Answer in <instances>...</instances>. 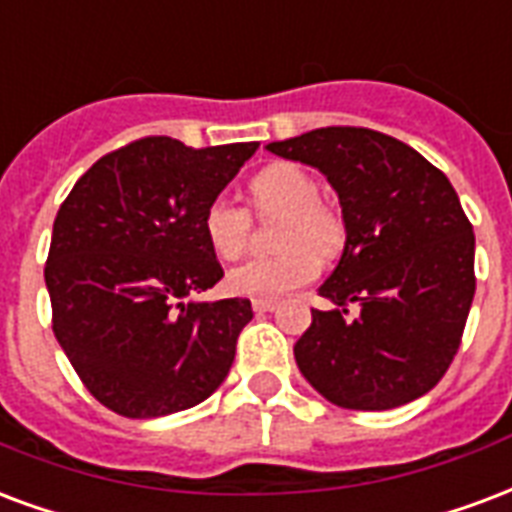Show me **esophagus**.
<instances>
[{
  "instance_id": "obj_1",
  "label": "esophagus",
  "mask_w": 512,
  "mask_h": 512,
  "mask_svg": "<svg viewBox=\"0 0 512 512\" xmlns=\"http://www.w3.org/2000/svg\"><path fill=\"white\" fill-rule=\"evenodd\" d=\"M278 307V299H253V310L256 313H270Z\"/></svg>"
}]
</instances>
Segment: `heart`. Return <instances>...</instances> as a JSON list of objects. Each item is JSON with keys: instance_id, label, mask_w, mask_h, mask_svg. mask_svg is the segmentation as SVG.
<instances>
[{"instance_id": "1", "label": "heart", "mask_w": 512, "mask_h": 512, "mask_svg": "<svg viewBox=\"0 0 512 512\" xmlns=\"http://www.w3.org/2000/svg\"><path fill=\"white\" fill-rule=\"evenodd\" d=\"M253 213L278 218L275 245L280 253L261 256L234 267L226 288L240 297L275 299L315 280L321 261L334 259L345 245V218L334 205L318 197V183L297 164L278 161L253 175L248 186ZM202 229L218 259H240L251 242L253 218L248 207L229 197H215L202 213Z\"/></svg>"}]
</instances>
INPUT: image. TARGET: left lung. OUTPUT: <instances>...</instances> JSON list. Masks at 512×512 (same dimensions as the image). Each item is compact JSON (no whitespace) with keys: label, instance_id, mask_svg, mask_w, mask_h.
Instances as JSON below:
<instances>
[{"label":"left lung","instance_id":"1","mask_svg":"<svg viewBox=\"0 0 512 512\" xmlns=\"http://www.w3.org/2000/svg\"><path fill=\"white\" fill-rule=\"evenodd\" d=\"M267 151L324 172L345 218L343 259L294 345L310 386L348 410H391L432 391L459 351L475 297V234L440 169L364 126H326ZM356 301V319L347 307Z\"/></svg>","mask_w":512,"mask_h":512}]
</instances>
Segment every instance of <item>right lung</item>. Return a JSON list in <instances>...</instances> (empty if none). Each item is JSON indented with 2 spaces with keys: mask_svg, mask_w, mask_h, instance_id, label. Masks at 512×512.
Masks as SVG:
<instances>
[{
  "mask_svg": "<svg viewBox=\"0 0 512 512\" xmlns=\"http://www.w3.org/2000/svg\"><path fill=\"white\" fill-rule=\"evenodd\" d=\"M256 148L140 137L105 153L61 202L45 261L53 334L118 416L178 413L229 375L251 302L188 294L224 278L202 213Z\"/></svg>",
  "mask_w": 512,
  "mask_h": 512,
  "instance_id": "1",
  "label": "right lung"
}]
</instances>
